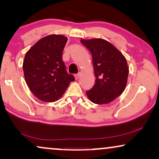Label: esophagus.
<instances>
[{
  "label": "esophagus",
  "instance_id": "obj_1",
  "mask_svg": "<svg viewBox=\"0 0 159 159\" xmlns=\"http://www.w3.org/2000/svg\"><path fill=\"white\" fill-rule=\"evenodd\" d=\"M80 75H81V74H80V73H79V74H77V75H75V79H76V80H78V79H79L80 77Z\"/></svg>",
  "mask_w": 159,
  "mask_h": 159
}]
</instances>
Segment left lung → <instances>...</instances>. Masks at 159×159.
Instances as JSON below:
<instances>
[{
    "instance_id": "left-lung-1",
    "label": "left lung",
    "mask_w": 159,
    "mask_h": 159,
    "mask_svg": "<svg viewBox=\"0 0 159 159\" xmlns=\"http://www.w3.org/2000/svg\"><path fill=\"white\" fill-rule=\"evenodd\" d=\"M90 51L95 77L94 86L86 94L95 104L109 103L125 90L129 67L123 54L111 43L101 38L81 40Z\"/></svg>"
}]
</instances>
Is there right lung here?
Wrapping results in <instances>:
<instances>
[{"mask_svg":"<svg viewBox=\"0 0 159 159\" xmlns=\"http://www.w3.org/2000/svg\"><path fill=\"white\" fill-rule=\"evenodd\" d=\"M67 38L50 34L38 41L27 53L23 62L25 81L34 96L45 102L58 101L71 82L62 60Z\"/></svg>","mask_w":159,"mask_h":159,"instance_id":"1","label":"right lung"}]
</instances>
